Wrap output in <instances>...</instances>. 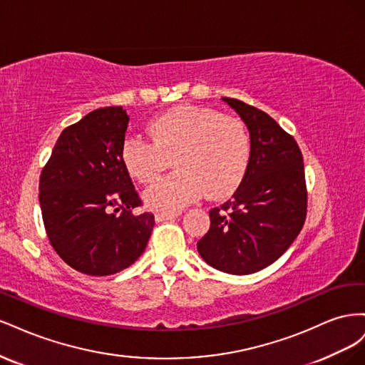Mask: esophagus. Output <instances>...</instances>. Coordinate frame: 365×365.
<instances>
[{
  "label": "esophagus",
  "mask_w": 365,
  "mask_h": 365,
  "mask_svg": "<svg viewBox=\"0 0 365 365\" xmlns=\"http://www.w3.org/2000/svg\"><path fill=\"white\" fill-rule=\"evenodd\" d=\"M180 215V212H158L155 215V219L157 222H163V220H169V219H173Z\"/></svg>",
  "instance_id": "34e87169"
}]
</instances>
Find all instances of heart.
<instances>
[{"label":"heart","instance_id":"b5f03b06","mask_svg":"<svg viewBox=\"0 0 365 365\" xmlns=\"http://www.w3.org/2000/svg\"><path fill=\"white\" fill-rule=\"evenodd\" d=\"M149 138L128 137L121 161L140 182H153L173 160L175 172L145 192L149 207L176 212L202 193L228 196L244 180L251 141L242 121L210 108L178 106L149 125Z\"/></svg>","mask_w":365,"mask_h":365}]
</instances>
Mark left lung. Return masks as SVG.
Returning <instances> with one entry per match:
<instances>
[{
    "label": "left lung",
    "instance_id": "obj_1",
    "mask_svg": "<svg viewBox=\"0 0 365 365\" xmlns=\"http://www.w3.org/2000/svg\"><path fill=\"white\" fill-rule=\"evenodd\" d=\"M251 137L247 173L233 197L210 210V228L197 242L201 257L219 271L245 275L277 260L300 233L307 213L302 150L262 109L224 97Z\"/></svg>",
    "mask_w": 365,
    "mask_h": 365
}]
</instances>
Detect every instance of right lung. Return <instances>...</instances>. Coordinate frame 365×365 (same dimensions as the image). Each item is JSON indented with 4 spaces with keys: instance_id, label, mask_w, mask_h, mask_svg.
Listing matches in <instances>:
<instances>
[{
    "instance_id": "add662e5",
    "label": "right lung",
    "mask_w": 365,
    "mask_h": 365,
    "mask_svg": "<svg viewBox=\"0 0 365 365\" xmlns=\"http://www.w3.org/2000/svg\"><path fill=\"white\" fill-rule=\"evenodd\" d=\"M129 117L121 106L94 109L62 130L39 178L43 227L76 271L111 275L145 251L155 225L135 213L141 197L121 161Z\"/></svg>"
}]
</instances>
